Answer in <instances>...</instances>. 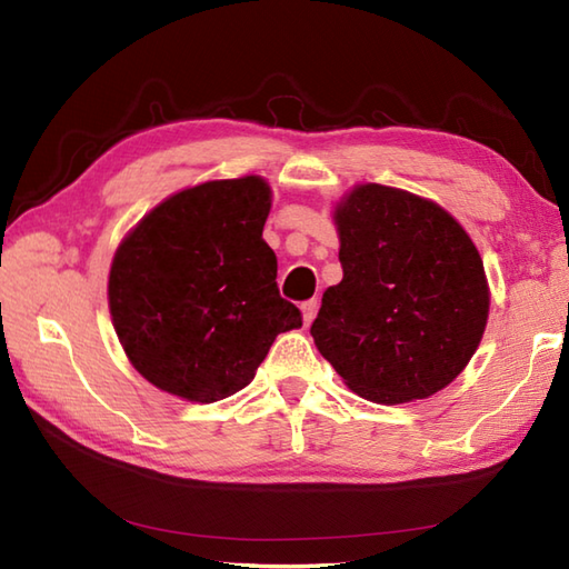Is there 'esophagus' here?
<instances>
[{
	"instance_id": "esophagus-1",
	"label": "esophagus",
	"mask_w": 569,
	"mask_h": 569,
	"mask_svg": "<svg viewBox=\"0 0 569 569\" xmlns=\"http://www.w3.org/2000/svg\"><path fill=\"white\" fill-rule=\"evenodd\" d=\"M300 312H303V322L306 325H310L312 320H316V312H318V300L312 298V300H306L303 306H300Z\"/></svg>"
}]
</instances>
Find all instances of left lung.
Instances as JSON below:
<instances>
[{
  "label": "left lung",
  "instance_id": "1",
  "mask_svg": "<svg viewBox=\"0 0 569 569\" xmlns=\"http://www.w3.org/2000/svg\"><path fill=\"white\" fill-rule=\"evenodd\" d=\"M342 281L310 335L342 381L373 403L428 398L477 352L489 283L475 241L438 202L379 183L335 208Z\"/></svg>",
  "mask_w": 569,
  "mask_h": 569
}]
</instances>
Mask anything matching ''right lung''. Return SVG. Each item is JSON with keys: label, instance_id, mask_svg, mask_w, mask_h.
<instances>
[{"label": "right lung", "instance_id": "right-lung-1", "mask_svg": "<svg viewBox=\"0 0 569 569\" xmlns=\"http://www.w3.org/2000/svg\"><path fill=\"white\" fill-rule=\"evenodd\" d=\"M261 176L208 180L166 198L117 247L107 298L114 332L143 379L196 403L251 383L281 332L303 325L278 296L261 232Z\"/></svg>", "mask_w": 569, "mask_h": 569}]
</instances>
